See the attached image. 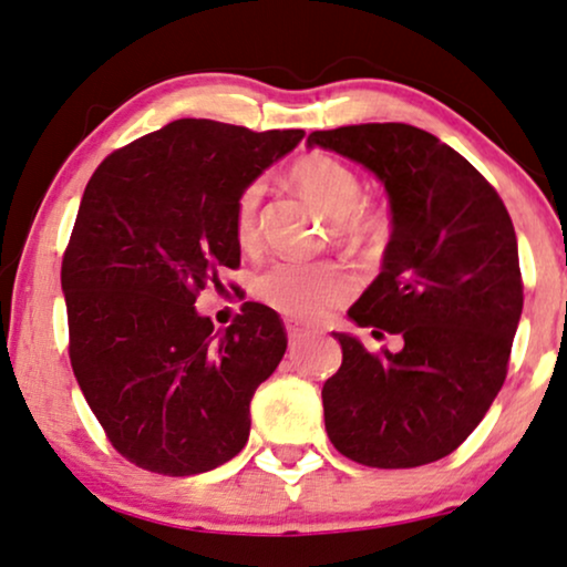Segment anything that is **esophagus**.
<instances>
[{"mask_svg":"<svg viewBox=\"0 0 567 567\" xmlns=\"http://www.w3.org/2000/svg\"><path fill=\"white\" fill-rule=\"evenodd\" d=\"M308 334H311V329L303 327V324H298V321H288V340H290V346H300V342H303Z\"/></svg>","mask_w":567,"mask_h":567,"instance_id":"1","label":"esophagus"}]
</instances>
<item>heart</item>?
I'll return each instance as SVG.
<instances>
[{
	"instance_id": "1",
	"label": "heart",
	"mask_w": 567,
	"mask_h": 567,
	"mask_svg": "<svg viewBox=\"0 0 567 567\" xmlns=\"http://www.w3.org/2000/svg\"><path fill=\"white\" fill-rule=\"evenodd\" d=\"M292 183L334 221V238L348 248H374L382 238V219L361 209V181L348 164L327 154H308L292 164ZM264 185L254 183L235 204V240L250 248L259 235ZM355 279L332 261H275L256 277L254 292L261 303L290 319H319L353 296Z\"/></svg>"
}]
</instances>
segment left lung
<instances>
[{"instance_id":"left-lung-1","label":"left lung","mask_w":567,"mask_h":567,"mask_svg":"<svg viewBox=\"0 0 567 567\" xmlns=\"http://www.w3.org/2000/svg\"><path fill=\"white\" fill-rule=\"evenodd\" d=\"M308 146L367 167L390 198L382 271L348 317L403 337L369 353L332 332L321 390L329 440L371 468H415L465 442L497 398L523 311L518 240L497 190L436 135L403 123L313 131Z\"/></svg>"}]
</instances>
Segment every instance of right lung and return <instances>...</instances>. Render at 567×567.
<instances>
[{"mask_svg":"<svg viewBox=\"0 0 567 567\" xmlns=\"http://www.w3.org/2000/svg\"><path fill=\"white\" fill-rule=\"evenodd\" d=\"M303 135L175 120L85 185L62 259L70 363L114 450L141 468L193 476L246 447L250 398L288 334L261 303L214 329L196 296L240 264V193Z\"/></svg>","mask_w":567,"mask_h":567,"instance_id":"obj_1","label":"right lung"}]
</instances>
